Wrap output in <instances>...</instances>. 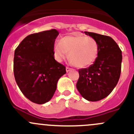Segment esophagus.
Instances as JSON below:
<instances>
[{
	"mask_svg": "<svg viewBox=\"0 0 134 134\" xmlns=\"http://www.w3.org/2000/svg\"><path fill=\"white\" fill-rule=\"evenodd\" d=\"M71 70H72V69L70 68V67H66V71H67V72H69V71H71Z\"/></svg>",
	"mask_w": 134,
	"mask_h": 134,
	"instance_id": "1",
	"label": "esophagus"
}]
</instances>
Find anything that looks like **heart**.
<instances>
[{
    "label": "heart",
    "instance_id": "obj_1",
    "mask_svg": "<svg viewBox=\"0 0 134 134\" xmlns=\"http://www.w3.org/2000/svg\"><path fill=\"white\" fill-rule=\"evenodd\" d=\"M54 52L55 58L58 62L69 56L72 64L79 68H86L91 65L97 59L98 44L92 37L72 34L65 36L61 42H56Z\"/></svg>",
    "mask_w": 134,
    "mask_h": 134
}]
</instances>
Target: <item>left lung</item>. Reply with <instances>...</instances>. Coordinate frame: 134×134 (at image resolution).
I'll use <instances>...</instances> for the list:
<instances>
[{
	"label": "left lung",
	"mask_w": 134,
	"mask_h": 134,
	"mask_svg": "<svg viewBox=\"0 0 134 134\" xmlns=\"http://www.w3.org/2000/svg\"><path fill=\"white\" fill-rule=\"evenodd\" d=\"M84 33L98 43V56L88 68L78 70L76 88L85 99L94 102L108 97L118 83L122 52L111 37L93 32Z\"/></svg>",
	"instance_id": "1"
}]
</instances>
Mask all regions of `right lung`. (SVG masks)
<instances>
[{"label": "right lung", "mask_w": 134, "mask_h": 134, "mask_svg": "<svg viewBox=\"0 0 134 134\" xmlns=\"http://www.w3.org/2000/svg\"><path fill=\"white\" fill-rule=\"evenodd\" d=\"M56 29L30 34L16 48L13 72L17 86L28 99L43 104L52 98L65 67L54 59Z\"/></svg>", "instance_id": "1"}]
</instances>
